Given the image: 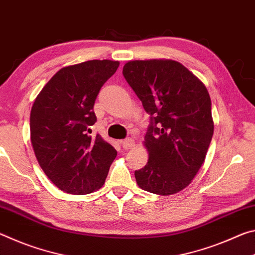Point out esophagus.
Returning <instances> with one entry per match:
<instances>
[{
  "instance_id": "esophagus-1",
  "label": "esophagus",
  "mask_w": 255,
  "mask_h": 255,
  "mask_svg": "<svg viewBox=\"0 0 255 255\" xmlns=\"http://www.w3.org/2000/svg\"><path fill=\"white\" fill-rule=\"evenodd\" d=\"M134 144H135L134 140H133L132 137H128V139H125V140L122 141V147L124 149H127V150L132 149L133 147H134Z\"/></svg>"
}]
</instances>
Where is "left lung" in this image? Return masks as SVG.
I'll list each match as a JSON object with an SVG mask.
<instances>
[{
	"instance_id": "left-lung-1",
	"label": "left lung",
	"mask_w": 255,
	"mask_h": 255,
	"mask_svg": "<svg viewBox=\"0 0 255 255\" xmlns=\"http://www.w3.org/2000/svg\"><path fill=\"white\" fill-rule=\"evenodd\" d=\"M123 76L151 116L143 144L149 159L135 170L140 189L170 195L201 168L214 134L211 99L201 80L179 62L128 61Z\"/></svg>"
}]
</instances>
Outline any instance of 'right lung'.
Segmentation results:
<instances>
[{
    "instance_id": "1",
    "label": "right lung",
    "mask_w": 255,
    "mask_h": 255,
    "mask_svg": "<svg viewBox=\"0 0 255 255\" xmlns=\"http://www.w3.org/2000/svg\"><path fill=\"white\" fill-rule=\"evenodd\" d=\"M119 61L93 60L62 68L37 96L30 112L35 156L54 185L74 195L104 185L116 150L90 135L95 100Z\"/></svg>"
}]
</instances>
